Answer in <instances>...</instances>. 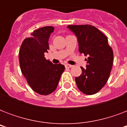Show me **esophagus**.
<instances>
[{"label":"esophagus","instance_id":"esophagus-1","mask_svg":"<svg viewBox=\"0 0 127 127\" xmlns=\"http://www.w3.org/2000/svg\"><path fill=\"white\" fill-rule=\"evenodd\" d=\"M65 68H71L72 66L70 65V64H65Z\"/></svg>","mask_w":127,"mask_h":127}]
</instances>
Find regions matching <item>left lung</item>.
<instances>
[{
    "label": "left lung",
    "mask_w": 127,
    "mask_h": 127,
    "mask_svg": "<svg viewBox=\"0 0 127 127\" xmlns=\"http://www.w3.org/2000/svg\"><path fill=\"white\" fill-rule=\"evenodd\" d=\"M67 28L75 34L81 54L88 57L86 68L81 66L82 74L75 78L80 91L92 95L107 83L113 62V50L107 37L91 25H70Z\"/></svg>",
    "instance_id": "left-lung-1"
}]
</instances>
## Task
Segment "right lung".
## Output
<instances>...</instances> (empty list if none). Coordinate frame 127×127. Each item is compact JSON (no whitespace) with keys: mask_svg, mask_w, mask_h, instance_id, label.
I'll use <instances>...</instances> for the list:
<instances>
[{"mask_svg":"<svg viewBox=\"0 0 127 127\" xmlns=\"http://www.w3.org/2000/svg\"><path fill=\"white\" fill-rule=\"evenodd\" d=\"M53 26L41 28L26 38L19 51L21 71L33 90L40 95H49L55 90L64 70L61 64H53L46 60L49 39L53 32Z\"/></svg>","mask_w":127,"mask_h":127,"instance_id":"1","label":"right lung"}]
</instances>
